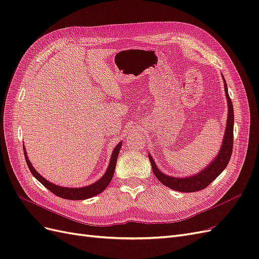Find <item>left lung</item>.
Listing matches in <instances>:
<instances>
[{"instance_id":"8db88e82","label":"left lung","mask_w":259,"mask_h":259,"mask_svg":"<svg viewBox=\"0 0 259 259\" xmlns=\"http://www.w3.org/2000/svg\"><path fill=\"white\" fill-rule=\"evenodd\" d=\"M225 85V93L227 100H228V117H227V125L226 131L223 139V144L219 149V153L215 159L211 161L208 165L199 171L198 174L189 177H171L165 175L158 168L156 164L154 163L152 156L149 154V160H150L152 170L155 177L159 179V182L162 183L164 186H166L170 189L180 191V192H195L205 188L215 180L217 176L222 174V171L228 165L229 160L232 154V148H233V123H234V114H233V106L232 101L229 97L228 88H227V83L224 79Z\"/></svg>"}]
</instances>
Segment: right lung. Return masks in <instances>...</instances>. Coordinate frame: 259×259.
Instances as JSON below:
<instances>
[{"label": "right lung", "mask_w": 259, "mask_h": 259, "mask_svg": "<svg viewBox=\"0 0 259 259\" xmlns=\"http://www.w3.org/2000/svg\"><path fill=\"white\" fill-rule=\"evenodd\" d=\"M121 147H122V143H119L115 146L114 150L111 154L110 163H109V166L106 170V173L104 174V176L101 177L99 180H97L96 183H94L88 187H82V188L60 187L57 185H54L53 183L49 182V180H46L43 176H41L37 173V171L34 169V167L32 166V164H31V162L29 161L25 146H23V152H25L26 162H27V165L31 171V174H32L44 187L48 188L51 192L56 194L57 197L66 199V200H85V199H90V198L95 197V195L101 193L106 189L107 186L110 184L111 179L113 177V174H114L117 155H119Z\"/></svg>", "instance_id": "right-lung-1"}]
</instances>
